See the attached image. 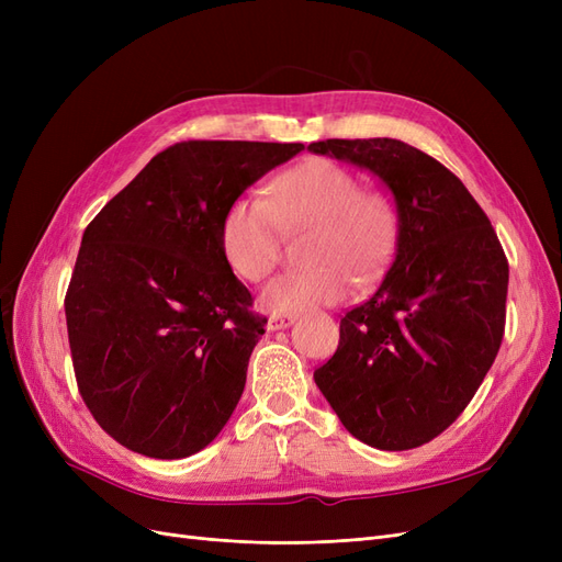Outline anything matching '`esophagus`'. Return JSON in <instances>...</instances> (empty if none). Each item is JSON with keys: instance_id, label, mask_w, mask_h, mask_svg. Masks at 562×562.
<instances>
[{"instance_id": "34e87169", "label": "esophagus", "mask_w": 562, "mask_h": 562, "mask_svg": "<svg viewBox=\"0 0 562 562\" xmlns=\"http://www.w3.org/2000/svg\"><path fill=\"white\" fill-rule=\"evenodd\" d=\"M295 318L291 314H271L269 321H267V328L269 330H281V328H288L291 326Z\"/></svg>"}]
</instances>
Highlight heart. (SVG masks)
<instances>
[{
	"label": "heart",
	"mask_w": 562,
	"mask_h": 562,
	"mask_svg": "<svg viewBox=\"0 0 562 562\" xmlns=\"http://www.w3.org/2000/svg\"><path fill=\"white\" fill-rule=\"evenodd\" d=\"M312 229L304 262L312 267L271 281L262 302L277 314L335 304L356 281L378 279L398 239V211L389 194L361 190L349 168L310 159L288 168L267 187V199L239 196L220 225V248L236 277L265 281L274 271L283 234Z\"/></svg>",
	"instance_id": "heart-1"
}]
</instances>
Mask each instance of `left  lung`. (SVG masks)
I'll return each instance as SVG.
<instances>
[{
  "instance_id": "8db88e82",
  "label": "left lung",
  "mask_w": 562,
  "mask_h": 562,
  "mask_svg": "<svg viewBox=\"0 0 562 562\" xmlns=\"http://www.w3.org/2000/svg\"><path fill=\"white\" fill-rule=\"evenodd\" d=\"M316 155L375 173L396 199L398 244L368 302L339 321L314 382L345 429L378 450H413L464 413L506 326L508 260L452 171L394 138L321 140Z\"/></svg>"
}]
</instances>
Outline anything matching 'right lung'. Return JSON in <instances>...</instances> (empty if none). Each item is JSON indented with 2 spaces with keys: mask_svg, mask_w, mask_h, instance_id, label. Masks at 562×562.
Segmentation results:
<instances>
[{
  "mask_svg": "<svg viewBox=\"0 0 562 562\" xmlns=\"http://www.w3.org/2000/svg\"><path fill=\"white\" fill-rule=\"evenodd\" d=\"M302 143L184 140L108 201L65 293L79 394L116 443L157 459L206 448L246 386L267 318L220 248L232 203Z\"/></svg>",
  "mask_w": 562,
  "mask_h": 562,
  "instance_id": "1",
  "label": "right lung"
}]
</instances>
